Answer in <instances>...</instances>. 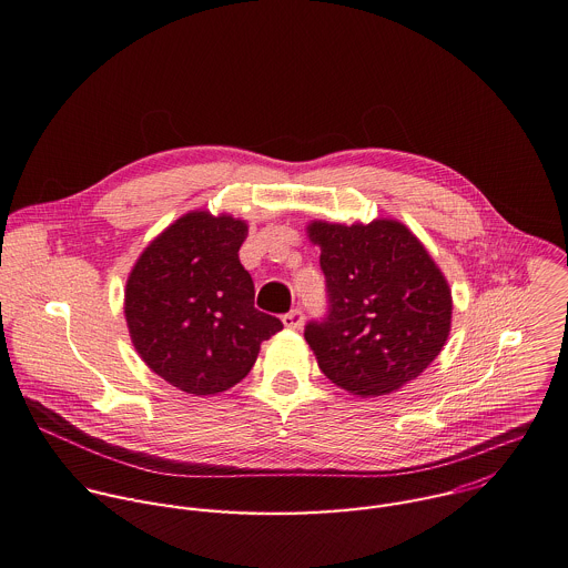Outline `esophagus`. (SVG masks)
<instances>
[{
    "mask_svg": "<svg viewBox=\"0 0 568 568\" xmlns=\"http://www.w3.org/2000/svg\"><path fill=\"white\" fill-rule=\"evenodd\" d=\"M303 318H305V314H303L301 307H294L287 314H283V323H285V328H290V331H298L303 326Z\"/></svg>",
    "mask_w": 568,
    "mask_h": 568,
    "instance_id": "obj_1",
    "label": "esophagus"
}]
</instances>
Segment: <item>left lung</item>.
Masks as SVG:
<instances>
[{
	"label": "left lung",
	"instance_id": "left-lung-1",
	"mask_svg": "<svg viewBox=\"0 0 568 568\" xmlns=\"http://www.w3.org/2000/svg\"><path fill=\"white\" fill-rule=\"evenodd\" d=\"M307 233L321 247L328 310L303 335L323 375L362 397L416 379L452 323L449 285L423 242L395 220L312 222Z\"/></svg>",
	"mask_w": 568,
	"mask_h": 568
}]
</instances>
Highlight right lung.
Segmentation results:
<instances>
[{
  "mask_svg": "<svg viewBox=\"0 0 568 568\" xmlns=\"http://www.w3.org/2000/svg\"><path fill=\"white\" fill-rule=\"evenodd\" d=\"M247 224L186 213L152 240L125 287V318L141 359L193 395L245 377L281 318L254 307V281L237 252Z\"/></svg>",
  "mask_w": 568,
  "mask_h": 568,
  "instance_id": "right-lung-1",
  "label": "right lung"
}]
</instances>
